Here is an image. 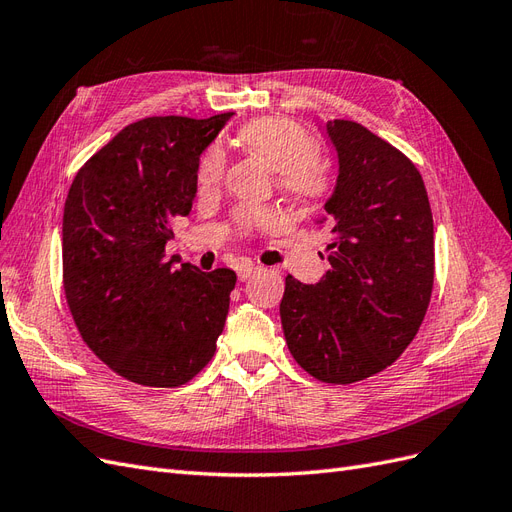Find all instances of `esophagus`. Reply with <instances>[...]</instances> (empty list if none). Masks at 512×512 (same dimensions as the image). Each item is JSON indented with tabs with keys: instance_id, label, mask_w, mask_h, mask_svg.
I'll list each match as a JSON object with an SVG mask.
<instances>
[{
	"instance_id": "obj_1",
	"label": "esophagus",
	"mask_w": 512,
	"mask_h": 512,
	"mask_svg": "<svg viewBox=\"0 0 512 512\" xmlns=\"http://www.w3.org/2000/svg\"><path fill=\"white\" fill-rule=\"evenodd\" d=\"M260 271V267H256V265H252V262H241V265L237 267V277L241 282H245L247 277H252L254 273H258Z\"/></svg>"
}]
</instances>
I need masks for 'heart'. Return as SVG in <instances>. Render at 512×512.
Here are the masks:
<instances>
[{
	"label": "heart",
	"instance_id": "1",
	"mask_svg": "<svg viewBox=\"0 0 512 512\" xmlns=\"http://www.w3.org/2000/svg\"><path fill=\"white\" fill-rule=\"evenodd\" d=\"M237 143L265 162L277 173V181L288 194L309 196L318 190V168L314 164L316 143L301 126L294 121L280 117H265L247 123L239 130ZM224 153L218 147L205 151L198 164V185L200 190H211L222 181L224 175ZM267 211H245L241 213L239 224L250 228L262 220H267Z\"/></svg>",
	"mask_w": 512,
	"mask_h": 512
}]
</instances>
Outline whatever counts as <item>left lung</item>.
Wrapping results in <instances>:
<instances>
[{
	"instance_id": "obj_1",
	"label": "left lung",
	"mask_w": 512,
	"mask_h": 512,
	"mask_svg": "<svg viewBox=\"0 0 512 512\" xmlns=\"http://www.w3.org/2000/svg\"><path fill=\"white\" fill-rule=\"evenodd\" d=\"M324 128L337 179L316 224L329 232L331 269L316 284L288 275L280 316L307 374L350 384L389 367L418 333L433 288V218L404 153L361 123Z\"/></svg>"
}]
</instances>
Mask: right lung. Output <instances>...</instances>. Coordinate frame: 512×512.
Returning a JSON list of instances; mask_svg holds the SVG:
<instances>
[{
  "label": "right lung",
  "mask_w": 512,
  "mask_h": 512,
  "mask_svg": "<svg viewBox=\"0 0 512 512\" xmlns=\"http://www.w3.org/2000/svg\"><path fill=\"white\" fill-rule=\"evenodd\" d=\"M232 113L147 117L123 128L76 173L64 207V290L85 344L143 386H181L215 354L230 269L166 260L173 222L188 218L198 162Z\"/></svg>",
  "instance_id": "obj_1"
}]
</instances>
